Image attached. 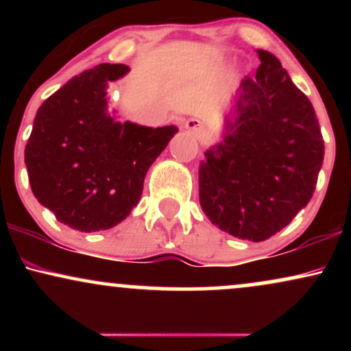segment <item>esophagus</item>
<instances>
[{"label": "esophagus", "instance_id": "obj_1", "mask_svg": "<svg viewBox=\"0 0 351 351\" xmlns=\"http://www.w3.org/2000/svg\"><path fill=\"white\" fill-rule=\"evenodd\" d=\"M184 127H186L188 130L196 136V138H201V136H203V134H204L203 122H201V120H198V119H188L186 122H184Z\"/></svg>", "mask_w": 351, "mask_h": 351}]
</instances>
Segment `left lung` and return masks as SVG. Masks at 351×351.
<instances>
[{"label":"left lung","instance_id":"left-lung-1","mask_svg":"<svg viewBox=\"0 0 351 351\" xmlns=\"http://www.w3.org/2000/svg\"><path fill=\"white\" fill-rule=\"evenodd\" d=\"M224 115L221 140L199 163V204L221 231L261 243L307 206L324 163L315 110L280 60L257 49Z\"/></svg>","mask_w":351,"mask_h":351}]
</instances>
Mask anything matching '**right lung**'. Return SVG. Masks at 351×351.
Instances as JSON below:
<instances>
[{
  "label": "right lung",
  "instance_id": "1",
  "mask_svg": "<svg viewBox=\"0 0 351 351\" xmlns=\"http://www.w3.org/2000/svg\"><path fill=\"white\" fill-rule=\"evenodd\" d=\"M128 71L99 64L72 77L39 107L24 150L36 199L77 231L122 223L142 198L148 168L178 132L120 122L108 110V86Z\"/></svg>",
  "mask_w": 351,
  "mask_h": 351
}]
</instances>
